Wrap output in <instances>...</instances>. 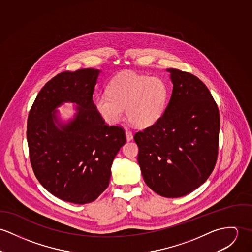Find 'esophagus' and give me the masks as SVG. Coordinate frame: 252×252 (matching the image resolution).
<instances>
[{"mask_svg":"<svg viewBox=\"0 0 252 252\" xmlns=\"http://www.w3.org/2000/svg\"><path fill=\"white\" fill-rule=\"evenodd\" d=\"M126 137L127 141H131V140L133 139L132 132L129 131V130H126Z\"/></svg>","mask_w":252,"mask_h":252,"instance_id":"obj_1","label":"esophagus"}]
</instances>
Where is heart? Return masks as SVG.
Wrapping results in <instances>:
<instances>
[{
    "label": "heart",
    "instance_id": "b5f03b06",
    "mask_svg": "<svg viewBox=\"0 0 252 252\" xmlns=\"http://www.w3.org/2000/svg\"><path fill=\"white\" fill-rule=\"evenodd\" d=\"M169 88L160 77L133 72L116 75L107 87V94L94 98V108L101 119L117 124L126 108V118L138 127H148L160 120L167 106Z\"/></svg>",
    "mask_w": 252,
    "mask_h": 252
}]
</instances>
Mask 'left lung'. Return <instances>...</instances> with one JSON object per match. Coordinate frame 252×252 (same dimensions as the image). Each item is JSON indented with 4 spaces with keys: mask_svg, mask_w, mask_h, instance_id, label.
Segmentation results:
<instances>
[{
    "mask_svg": "<svg viewBox=\"0 0 252 252\" xmlns=\"http://www.w3.org/2000/svg\"><path fill=\"white\" fill-rule=\"evenodd\" d=\"M173 83L163 116L135 133L138 163L147 186L158 195L178 198L204 184L219 151L220 112L209 89L195 75L166 69Z\"/></svg>",
    "mask_w": 252,
    "mask_h": 252,
    "instance_id": "1",
    "label": "left lung"
}]
</instances>
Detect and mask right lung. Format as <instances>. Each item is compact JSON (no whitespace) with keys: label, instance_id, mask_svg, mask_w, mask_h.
I'll return each instance as SVG.
<instances>
[{"label":"right lung","instance_id":"add662e5","mask_svg":"<svg viewBox=\"0 0 252 252\" xmlns=\"http://www.w3.org/2000/svg\"><path fill=\"white\" fill-rule=\"evenodd\" d=\"M100 70L59 73L38 93L27 123L30 160L41 186L73 204L94 201L108 187L113 160L126 143L122 127L107 126L93 101ZM75 104L66 122L56 110Z\"/></svg>","mask_w":252,"mask_h":252}]
</instances>
